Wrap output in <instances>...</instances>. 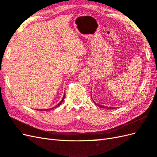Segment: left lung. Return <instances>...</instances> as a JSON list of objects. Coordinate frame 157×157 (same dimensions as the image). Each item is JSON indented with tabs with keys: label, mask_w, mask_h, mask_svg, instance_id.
<instances>
[{
	"label": "left lung",
	"mask_w": 157,
	"mask_h": 157,
	"mask_svg": "<svg viewBox=\"0 0 157 157\" xmlns=\"http://www.w3.org/2000/svg\"><path fill=\"white\" fill-rule=\"evenodd\" d=\"M99 106H100L101 108H107V107H105V106H103V105H99ZM110 109H111V108H112V109H113V108H111V107H110Z\"/></svg>",
	"instance_id": "8db88e82"
}]
</instances>
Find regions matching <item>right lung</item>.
<instances>
[{
	"mask_svg": "<svg viewBox=\"0 0 157 157\" xmlns=\"http://www.w3.org/2000/svg\"><path fill=\"white\" fill-rule=\"evenodd\" d=\"M65 95L64 94V96H63V98H62V100H61V101H60V102H59V104H57V105H56V106L53 107V108H52V109H53V108H57V107H58V106H59V105H60V104H61L63 101V100H64V98H65ZM52 109H51V108H49V109H45V110H44V111H47V110H52ZM40 110L43 111V110Z\"/></svg>",
	"mask_w": 157,
	"mask_h": 157,
	"instance_id": "obj_1",
	"label": "right lung"
}]
</instances>
